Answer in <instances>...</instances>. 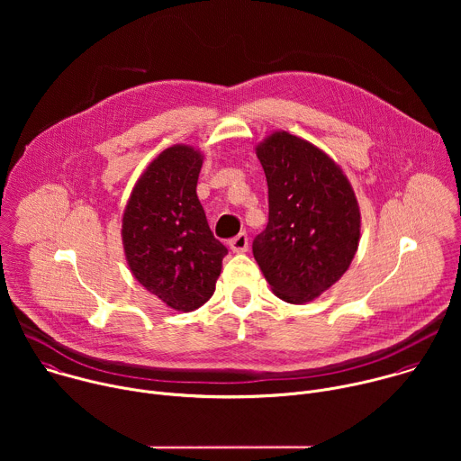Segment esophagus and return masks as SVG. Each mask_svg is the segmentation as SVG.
Returning a JSON list of instances; mask_svg holds the SVG:
<instances>
[{
	"label": "esophagus",
	"instance_id": "obj_1",
	"mask_svg": "<svg viewBox=\"0 0 461 461\" xmlns=\"http://www.w3.org/2000/svg\"><path fill=\"white\" fill-rule=\"evenodd\" d=\"M230 248H231V251H235V253L246 251V249H248V235L242 231V233H239L237 237H233V239L230 240Z\"/></svg>",
	"mask_w": 461,
	"mask_h": 461
}]
</instances>
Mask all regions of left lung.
<instances>
[{"label":"left lung","instance_id":"8db88e82","mask_svg":"<svg viewBox=\"0 0 461 461\" xmlns=\"http://www.w3.org/2000/svg\"><path fill=\"white\" fill-rule=\"evenodd\" d=\"M257 157L268 182V224L253 239V257L279 299L303 304L350 267L361 224L356 194L332 158L285 131Z\"/></svg>","mask_w":461,"mask_h":461}]
</instances>
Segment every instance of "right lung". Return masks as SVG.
Here are the masks:
<instances>
[{"label":"right lung","mask_w":461,"mask_h":461,"mask_svg":"<svg viewBox=\"0 0 461 461\" xmlns=\"http://www.w3.org/2000/svg\"><path fill=\"white\" fill-rule=\"evenodd\" d=\"M201 167V153L189 146L162 151L123 212L122 239L131 272L178 312L199 308L213 295L228 255L196 196Z\"/></svg>","instance_id":"1"}]
</instances>
